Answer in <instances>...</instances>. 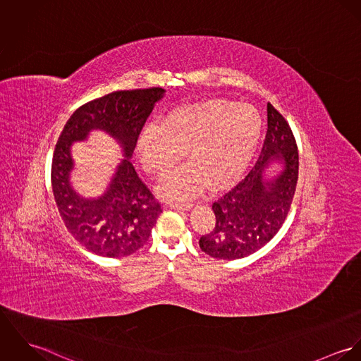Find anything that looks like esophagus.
I'll return each instance as SVG.
<instances>
[{"mask_svg":"<svg viewBox=\"0 0 361 361\" xmlns=\"http://www.w3.org/2000/svg\"><path fill=\"white\" fill-rule=\"evenodd\" d=\"M168 206L173 208V209H178V211H188L193 207L190 203H169Z\"/></svg>","mask_w":361,"mask_h":361,"instance_id":"obj_1","label":"esophagus"}]
</instances>
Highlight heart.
<instances>
[{"label": "heart", "instance_id": "obj_1", "mask_svg": "<svg viewBox=\"0 0 361 361\" xmlns=\"http://www.w3.org/2000/svg\"><path fill=\"white\" fill-rule=\"evenodd\" d=\"M262 133V119L253 105L207 100L168 112L161 125L143 128L137 154L146 171L171 172L186 153L188 165L171 173L159 195L173 200L197 196L208 185L219 190L236 180L250 164Z\"/></svg>", "mask_w": 361, "mask_h": 361}]
</instances>
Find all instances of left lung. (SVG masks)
Listing matches in <instances>:
<instances>
[{
    "instance_id": "obj_1",
    "label": "left lung",
    "mask_w": 361,
    "mask_h": 361,
    "mask_svg": "<svg viewBox=\"0 0 361 361\" xmlns=\"http://www.w3.org/2000/svg\"><path fill=\"white\" fill-rule=\"evenodd\" d=\"M268 130L252 171L214 204V229L200 238V249L218 259H239L256 253L281 229L292 204L299 173V153L285 118L267 104ZM278 161L274 177L267 169Z\"/></svg>"
}]
</instances>
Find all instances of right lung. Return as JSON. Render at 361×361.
<instances>
[{"label":"right lung","instance_id":"obj_1","mask_svg":"<svg viewBox=\"0 0 361 361\" xmlns=\"http://www.w3.org/2000/svg\"><path fill=\"white\" fill-rule=\"evenodd\" d=\"M165 94L161 87L114 92L79 106L68 119L52 157L51 183L59 215L71 235L89 252L121 258L143 247L162 212L152 192L139 179L130 158L140 130L155 103ZM93 130L109 134L124 158L104 195H79L70 183L74 167L73 142L85 141Z\"/></svg>","mask_w":361,"mask_h":361}]
</instances>
